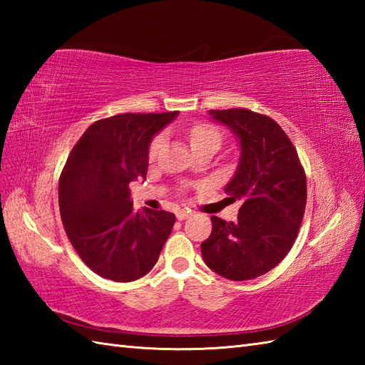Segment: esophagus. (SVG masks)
Listing matches in <instances>:
<instances>
[{"label":"esophagus","instance_id":"1","mask_svg":"<svg viewBox=\"0 0 365 365\" xmlns=\"http://www.w3.org/2000/svg\"><path fill=\"white\" fill-rule=\"evenodd\" d=\"M190 215H191V212H190V210H178V212L175 213V216H177V220H178V221L187 220Z\"/></svg>","mask_w":365,"mask_h":365}]
</instances>
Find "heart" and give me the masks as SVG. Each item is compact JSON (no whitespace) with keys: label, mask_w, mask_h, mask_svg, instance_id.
<instances>
[{"label":"heart","mask_w":365,"mask_h":365,"mask_svg":"<svg viewBox=\"0 0 365 365\" xmlns=\"http://www.w3.org/2000/svg\"><path fill=\"white\" fill-rule=\"evenodd\" d=\"M188 138H190L191 145L207 143V141H215V143L220 144V139H221L220 131L216 130L215 127L208 125V123H197V125L191 127V130L188 131ZM161 144H163L161 136L153 139V143L150 144V149H149V157L150 158L157 157V153L161 149Z\"/></svg>","instance_id":"heart-1"}]
</instances>
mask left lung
<instances>
[{
	"instance_id": "1",
	"label": "left lung",
	"mask_w": 365,
	"mask_h": 365,
	"mask_svg": "<svg viewBox=\"0 0 365 365\" xmlns=\"http://www.w3.org/2000/svg\"><path fill=\"white\" fill-rule=\"evenodd\" d=\"M240 139V163L224 191L242 200L237 221L212 216V234L200 245L205 263L230 281L268 273L297 240L306 210V173L279 123L245 108L210 110Z\"/></svg>"
}]
</instances>
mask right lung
Here are the masks:
<instances>
[{
    "mask_svg": "<svg viewBox=\"0 0 365 365\" xmlns=\"http://www.w3.org/2000/svg\"><path fill=\"white\" fill-rule=\"evenodd\" d=\"M125 113L84 131L59 177L66 234L86 265L105 279L131 282L157 263L175 222L165 210H133L130 183L145 178L152 138L177 118Z\"/></svg>",
    "mask_w": 365,
    "mask_h": 365,
    "instance_id": "1",
    "label": "right lung"
}]
</instances>
